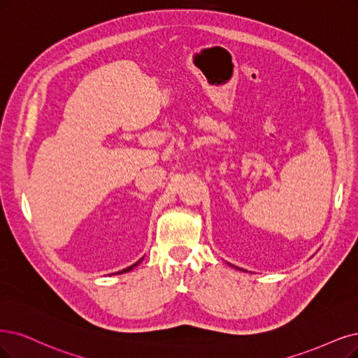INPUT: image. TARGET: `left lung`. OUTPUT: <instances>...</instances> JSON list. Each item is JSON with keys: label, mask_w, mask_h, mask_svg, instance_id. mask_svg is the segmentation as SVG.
<instances>
[{"label": "left lung", "mask_w": 358, "mask_h": 358, "mask_svg": "<svg viewBox=\"0 0 358 358\" xmlns=\"http://www.w3.org/2000/svg\"><path fill=\"white\" fill-rule=\"evenodd\" d=\"M236 268H237V267H236ZM239 270H242V268H239Z\"/></svg>", "instance_id": "1"}]
</instances>
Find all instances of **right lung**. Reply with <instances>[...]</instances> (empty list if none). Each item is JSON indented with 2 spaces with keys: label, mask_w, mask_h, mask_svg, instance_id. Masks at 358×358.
<instances>
[{
  "label": "right lung",
  "mask_w": 358,
  "mask_h": 358,
  "mask_svg": "<svg viewBox=\"0 0 358 358\" xmlns=\"http://www.w3.org/2000/svg\"><path fill=\"white\" fill-rule=\"evenodd\" d=\"M138 262H140V261H138ZM138 262H136V264H134V266H131V267H128V268H125V270H122V271H119V273H127V271L132 270V268H134L136 266H138ZM119 273H117V274H119Z\"/></svg>",
  "instance_id": "right-lung-1"
}]
</instances>
